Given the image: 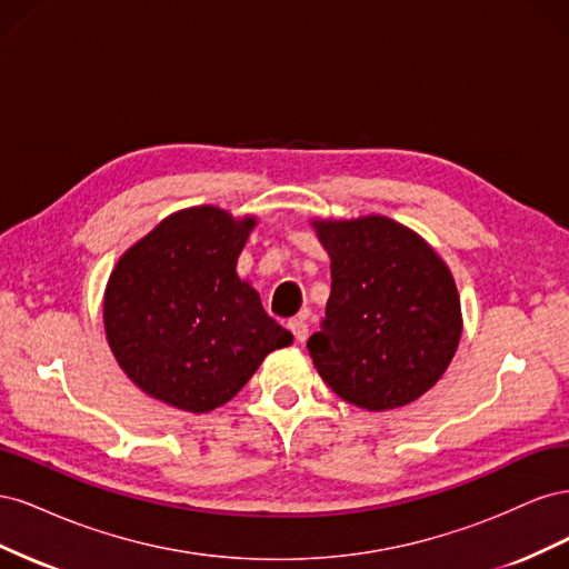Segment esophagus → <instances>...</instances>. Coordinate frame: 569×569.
<instances>
[{
  "instance_id": "1",
  "label": "esophagus",
  "mask_w": 569,
  "mask_h": 569,
  "mask_svg": "<svg viewBox=\"0 0 569 569\" xmlns=\"http://www.w3.org/2000/svg\"><path fill=\"white\" fill-rule=\"evenodd\" d=\"M287 327L291 330V335H295L297 341H306L308 339V325H306V320L295 318V320L287 322Z\"/></svg>"
}]
</instances>
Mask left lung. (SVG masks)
Returning <instances> with one entry per match:
<instances>
[{
	"mask_svg": "<svg viewBox=\"0 0 569 569\" xmlns=\"http://www.w3.org/2000/svg\"><path fill=\"white\" fill-rule=\"evenodd\" d=\"M313 228L332 258L330 301L308 339L320 377L366 410L420 399L460 341L449 268L422 237L385 216L316 220Z\"/></svg>",
	"mask_w": 569,
	"mask_h": 569,
	"instance_id": "8db88e82",
	"label": "left lung"
}]
</instances>
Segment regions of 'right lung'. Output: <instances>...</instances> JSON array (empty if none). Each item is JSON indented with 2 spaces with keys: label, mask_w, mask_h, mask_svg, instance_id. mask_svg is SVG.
Listing matches in <instances>:
<instances>
[{
  "label": "right lung",
  "mask_w": 569,
  "mask_h": 569,
  "mask_svg": "<svg viewBox=\"0 0 569 569\" xmlns=\"http://www.w3.org/2000/svg\"><path fill=\"white\" fill-rule=\"evenodd\" d=\"M253 218L197 206L161 220L109 278V347L144 393L206 412L242 389L261 360L289 347L256 289L237 278Z\"/></svg>",
  "instance_id": "obj_1"
}]
</instances>
